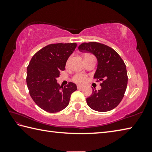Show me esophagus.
I'll use <instances>...</instances> for the list:
<instances>
[{
	"mask_svg": "<svg viewBox=\"0 0 152 152\" xmlns=\"http://www.w3.org/2000/svg\"><path fill=\"white\" fill-rule=\"evenodd\" d=\"M84 87L83 85H78L77 86V88H78V89H80V88H82Z\"/></svg>",
	"mask_w": 152,
	"mask_h": 152,
	"instance_id": "1",
	"label": "esophagus"
}]
</instances>
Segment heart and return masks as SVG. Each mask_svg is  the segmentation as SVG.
<instances>
[{"label": "heart", "instance_id": "heart-1", "mask_svg": "<svg viewBox=\"0 0 152 152\" xmlns=\"http://www.w3.org/2000/svg\"><path fill=\"white\" fill-rule=\"evenodd\" d=\"M86 76L83 74H78L74 76L73 80L77 83H84L86 80Z\"/></svg>", "mask_w": 152, "mask_h": 152}]
</instances>
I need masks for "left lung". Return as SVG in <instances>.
Segmentation results:
<instances>
[{"label":"left lung","instance_id":"8db88e82","mask_svg":"<svg viewBox=\"0 0 152 152\" xmlns=\"http://www.w3.org/2000/svg\"><path fill=\"white\" fill-rule=\"evenodd\" d=\"M80 51L92 53L97 59V68L94 78L102 81L101 88H92L86 99L87 104L96 111L107 112L115 109L122 101L127 85V72L122 58L113 49L97 42L83 43Z\"/></svg>","mask_w":152,"mask_h":152}]
</instances>
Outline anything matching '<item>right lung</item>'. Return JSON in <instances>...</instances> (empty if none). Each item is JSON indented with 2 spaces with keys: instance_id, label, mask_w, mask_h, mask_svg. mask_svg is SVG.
Listing matches in <instances>:
<instances>
[{
  "instance_id": "add662e5",
  "label": "right lung",
  "mask_w": 152,
  "mask_h": 152,
  "mask_svg": "<svg viewBox=\"0 0 152 152\" xmlns=\"http://www.w3.org/2000/svg\"><path fill=\"white\" fill-rule=\"evenodd\" d=\"M76 43H54L41 49L33 56L27 69V84L36 104L49 113H57L68 106L74 83L60 86L57 78L65 70L66 61L76 48Z\"/></svg>"
}]
</instances>
